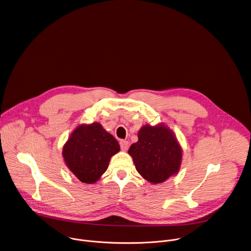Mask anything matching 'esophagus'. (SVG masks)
Segmentation results:
<instances>
[{
	"instance_id": "1",
	"label": "esophagus",
	"mask_w": 251,
	"mask_h": 251,
	"mask_svg": "<svg viewBox=\"0 0 251 251\" xmlns=\"http://www.w3.org/2000/svg\"><path fill=\"white\" fill-rule=\"evenodd\" d=\"M119 144H120V148H121L122 151H126L128 150V148H129V142H128V141H126V140H121Z\"/></svg>"
}]
</instances>
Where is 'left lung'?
I'll return each mask as SVG.
<instances>
[{"label":"left lung","mask_w":251,"mask_h":251,"mask_svg":"<svg viewBox=\"0 0 251 251\" xmlns=\"http://www.w3.org/2000/svg\"><path fill=\"white\" fill-rule=\"evenodd\" d=\"M138 138L128 152L133 157L137 171L146 180L153 184L163 183L179 171L182 150L168 127L143 126Z\"/></svg>","instance_id":"obj_1"}]
</instances>
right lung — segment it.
<instances>
[{"label":"right lung","mask_w":251,"mask_h":251,"mask_svg":"<svg viewBox=\"0 0 251 251\" xmlns=\"http://www.w3.org/2000/svg\"><path fill=\"white\" fill-rule=\"evenodd\" d=\"M120 151L115 138L100 124L78 126L65 143L62 155L67 167L82 182L93 184L106 171L110 157Z\"/></svg>","instance_id":"1"}]
</instances>
